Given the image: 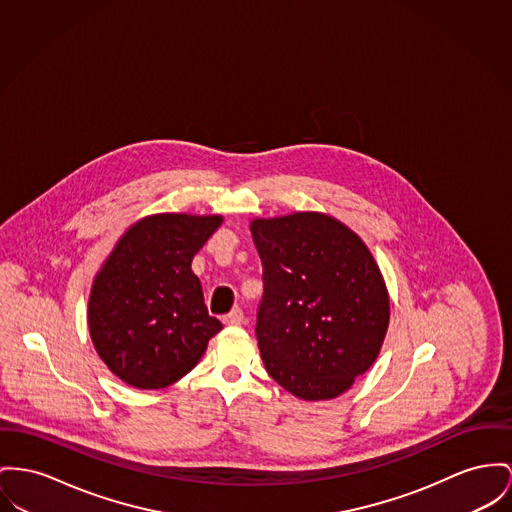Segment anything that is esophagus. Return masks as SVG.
I'll return each instance as SVG.
<instances>
[{
    "instance_id": "1",
    "label": "esophagus",
    "mask_w": 512,
    "mask_h": 512,
    "mask_svg": "<svg viewBox=\"0 0 512 512\" xmlns=\"http://www.w3.org/2000/svg\"><path fill=\"white\" fill-rule=\"evenodd\" d=\"M244 322V314L240 308H233L229 314L223 316V324L225 326H240Z\"/></svg>"
}]
</instances>
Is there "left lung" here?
Listing matches in <instances>:
<instances>
[{
  "instance_id": "8db88e82",
  "label": "left lung",
  "mask_w": 512,
  "mask_h": 512,
  "mask_svg": "<svg viewBox=\"0 0 512 512\" xmlns=\"http://www.w3.org/2000/svg\"><path fill=\"white\" fill-rule=\"evenodd\" d=\"M250 231L264 268L256 338L268 375L301 400L340 396L375 363L388 330L373 254L314 211L256 219Z\"/></svg>"
}]
</instances>
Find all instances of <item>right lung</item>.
Listing matches in <instances>:
<instances>
[{"instance_id": "add662e5", "label": "right lung", "mask_w": 512, "mask_h": 512, "mask_svg": "<svg viewBox=\"0 0 512 512\" xmlns=\"http://www.w3.org/2000/svg\"><path fill=\"white\" fill-rule=\"evenodd\" d=\"M221 215L159 213L132 225L97 273L89 332L106 367L157 390L188 375L223 324L209 316L192 260Z\"/></svg>"}]
</instances>
